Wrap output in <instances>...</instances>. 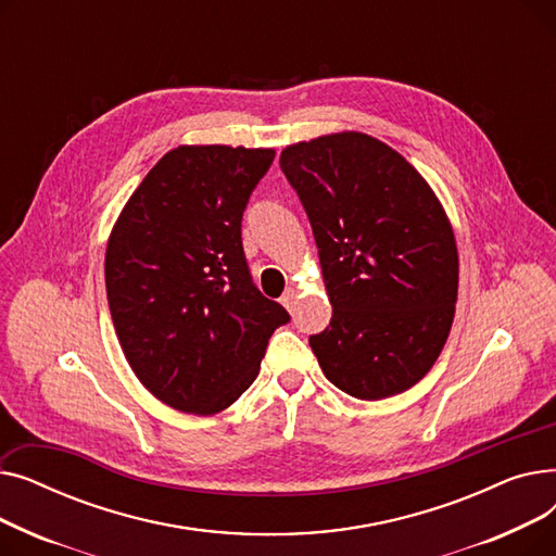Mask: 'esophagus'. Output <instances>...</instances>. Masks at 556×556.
Instances as JSON below:
<instances>
[{
	"instance_id": "esophagus-1",
	"label": "esophagus",
	"mask_w": 556,
	"mask_h": 556,
	"mask_svg": "<svg viewBox=\"0 0 556 556\" xmlns=\"http://www.w3.org/2000/svg\"><path fill=\"white\" fill-rule=\"evenodd\" d=\"M281 304H283L288 311H295V304H298V290H295V288H288L286 293L281 295Z\"/></svg>"
}]
</instances>
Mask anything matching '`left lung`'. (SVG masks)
I'll list each match as a JSON object with an SVG mask.
<instances>
[{
    "mask_svg": "<svg viewBox=\"0 0 556 556\" xmlns=\"http://www.w3.org/2000/svg\"><path fill=\"white\" fill-rule=\"evenodd\" d=\"M333 306L308 338L329 381L378 401L410 390L440 358L457 302V245L419 170L388 143L336 132L281 151Z\"/></svg>",
    "mask_w": 556,
    "mask_h": 556,
    "instance_id": "8db88e82",
    "label": "left lung"
}]
</instances>
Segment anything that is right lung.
<instances>
[{
	"instance_id": "right-lung-1",
	"label": "right lung",
	"mask_w": 556,
	"mask_h": 556,
	"mask_svg": "<svg viewBox=\"0 0 556 556\" xmlns=\"http://www.w3.org/2000/svg\"><path fill=\"white\" fill-rule=\"evenodd\" d=\"M273 149L178 146L135 189L105 252L116 338L143 388L216 415L258 374L286 308L254 286L241 220Z\"/></svg>"
}]
</instances>
